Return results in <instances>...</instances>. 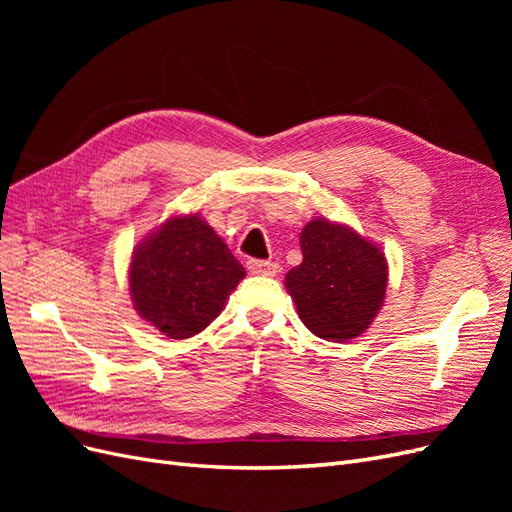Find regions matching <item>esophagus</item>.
<instances>
[{"label": "esophagus", "mask_w": 512, "mask_h": 512, "mask_svg": "<svg viewBox=\"0 0 512 512\" xmlns=\"http://www.w3.org/2000/svg\"><path fill=\"white\" fill-rule=\"evenodd\" d=\"M277 267L275 262H271V260H247V271H250L252 275H267V277H271V275H275L277 273Z\"/></svg>", "instance_id": "34e87169"}]
</instances>
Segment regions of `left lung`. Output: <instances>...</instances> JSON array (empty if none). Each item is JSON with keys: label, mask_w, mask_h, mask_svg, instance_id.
<instances>
[{"label": "left lung", "mask_w": 512, "mask_h": 512, "mask_svg": "<svg viewBox=\"0 0 512 512\" xmlns=\"http://www.w3.org/2000/svg\"><path fill=\"white\" fill-rule=\"evenodd\" d=\"M303 262L286 273L299 318L329 342L359 337L384 303L389 269L380 247L344 224L312 220L301 230Z\"/></svg>", "instance_id": "8db88e82"}]
</instances>
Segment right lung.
Returning a JSON list of instances; mask_svg holds the SVG:
<instances>
[{
	"instance_id": "1",
	"label": "right lung",
	"mask_w": 512,
	"mask_h": 512,
	"mask_svg": "<svg viewBox=\"0 0 512 512\" xmlns=\"http://www.w3.org/2000/svg\"><path fill=\"white\" fill-rule=\"evenodd\" d=\"M245 277L215 230L200 215H175L136 245L130 292L138 316L170 339L207 329Z\"/></svg>"
}]
</instances>
